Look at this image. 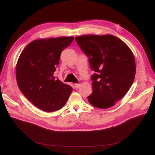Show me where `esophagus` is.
<instances>
[{
    "label": "esophagus",
    "mask_w": 155,
    "mask_h": 155,
    "mask_svg": "<svg viewBox=\"0 0 155 155\" xmlns=\"http://www.w3.org/2000/svg\"><path fill=\"white\" fill-rule=\"evenodd\" d=\"M81 86V84H74V87L76 88H78Z\"/></svg>",
    "instance_id": "esophagus-1"
}]
</instances>
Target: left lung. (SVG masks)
I'll list each match as a JSON object with an SVG mask.
<instances>
[{
	"label": "left lung",
	"instance_id": "left-lung-1",
	"mask_svg": "<svg viewBox=\"0 0 155 155\" xmlns=\"http://www.w3.org/2000/svg\"><path fill=\"white\" fill-rule=\"evenodd\" d=\"M75 41L88 58L93 93L88 101L100 108L113 107L132 85L136 72L134 57L124 42L114 36L83 35Z\"/></svg>",
	"mask_w": 155,
	"mask_h": 155
}]
</instances>
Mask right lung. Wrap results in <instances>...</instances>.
Returning <instances> with one entry per match:
<instances>
[{
    "instance_id": "1",
    "label": "right lung",
    "mask_w": 155,
    "mask_h": 155,
    "mask_svg": "<svg viewBox=\"0 0 155 155\" xmlns=\"http://www.w3.org/2000/svg\"><path fill=\"white\" fill-rule=\"evenodd\" d=\"M73 37L38 39L30 42L16 64V81L20 91L35 106L46 112L61 109L72 91L70 85L54 77L62 51Z\"/></svg>"
}]
</instances>
